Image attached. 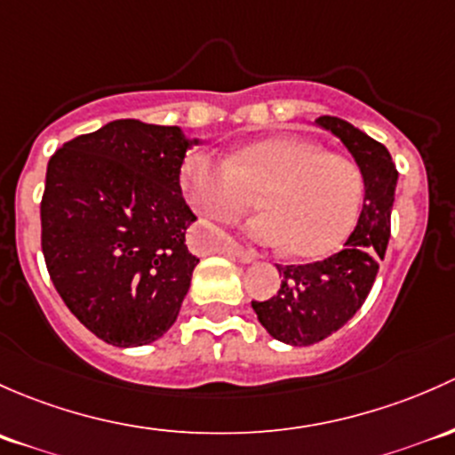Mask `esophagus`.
Returning <instances> with one entry per match:
<instances>
[{"label":"esophagus","instance_id":"obj_1","mask_svg":"<svg viewBox=\"0 0 455 455\" xmlns=\"http://www.w3.org/2000/svg\"><path fill=\"white\" fill-rule=\"evenodd\" d=\"M226 251L229 256H236L241 262H251V260H256V256H259L254 250H247V247L238 245V243H229V245L226 247Z\"/></svg>","mask_w":455,"mask_h":455}]
</instances>
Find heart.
Instances as JSON below:
<instances>
[{
	"label": "heart",
	"mask_w": 455,
	"mask_h": 455,
	"mask_svg": "<svg viewBox=\"0 0 455 455\" xmlns=\"http://www.w3.org/2000/svg\"><path fill=\"white\" fill-rule=\"evenodd\" d=\"M181 181L190 204L210 221H232L259 193L260 214L245 232L262 245L287 247L298 259H322L346 241L362 212L366 180L355 159L298 135H274L229 159L195 151Z\"/></svg>",
	"instance_id": "1"
}]
</instances>
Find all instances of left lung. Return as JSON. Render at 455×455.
Instances as JSON below:
<instances>
[{
    "label": "left lung",
    "instance_id": "left-lung-1",
    "mask_svg": "<svg viewBox=\"0 0 455 455\" xmlns=\"http://www.w3.org/2000/svg\"><path fill=\"white\" fill-rule=\"evenodd\" d=\"M317 126L341 140L366 180L357 228L337 254L308 265H275L283 275L278 293L251 302L274 339L289 346H311L339 331L366 302L379 262L390 241V214L399 172L381 142L335 116H322Z\"/></svg>",
    "mask_w": 455,
    "mask_h": 455
}]
</instances>
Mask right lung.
<instances>
[{"label":"right lung","instance_id":"1","mask_svg":"<svg viewBox=\"0 0 455 455\" xmlns=\"http://www.w3.org/2000/svg\"><path fill=\"white\" fill-rule=\"evenodd\" d=\"M180 126L114 120L48 162L41 247L56 291L83 326L118 348L159 339L180 315L199 259L180 186Z\"/></svg>","mask_w":455,"mask_h":455}]
</instances>
